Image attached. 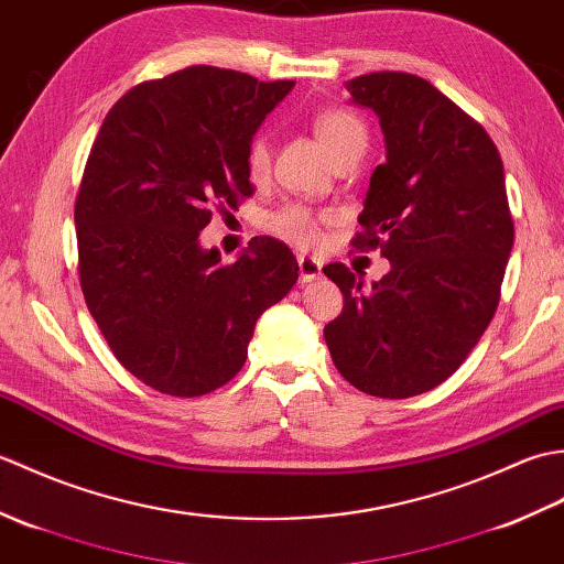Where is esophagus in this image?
Listing matches in <instances>:
<instances>
[{"label": "esophagus", "instance_id": "34e87169", "mask_svg": "<svg viewBox=\"0 0 564 564\" xmlns=\"http://www.w3.org/2000/svg\"><path fill=\"white\" fill-rule=\"evenodd\" d=\"M297 273H301V281L310 283L322 275V261L315 257H297Z\"/></svg>", "mask_w": 564, "mask_h": 564}]
</instances>
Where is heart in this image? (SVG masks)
<instances>
[{
    "label": "heart",
    "instance_id": "obj_1",
    "mask_svg": "<svg viewBox=\"0 0 564 564\" xmlns=\"http://www.w3.org/2000/svg\"><path fill=\"white\" fill-rule=\"evenodd\" d=\"M313 128L334 162L361 158L368 145V128L366 123L349 109H322L313 118ZM247 174L251 182H261L269 174L271 166V142L267 133H257L249 140L247 148ZM322 215L303 203H285L279 210H273L267 218V227L281 239L297 247H313L319 239Z\"/></svg>",
    "mask_w": 564,
    "mask_h": 564
}]
</instances>
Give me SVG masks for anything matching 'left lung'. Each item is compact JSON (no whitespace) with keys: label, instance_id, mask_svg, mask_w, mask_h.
Here are the masks:
<instances>
[{"label":"left lung","instance_id":"obj_1","mask_svg":"<svg viewBox=\"0 0 564 564\" xmlns=\"http://www.w3.org/2000/svg\"><path fill=\"white\" fill-rule=\"evenodd\" d=\"M380 116L388 162L370 176L358 251L380 249L378 283L334 261L344 310L325 327L332 361L366 394L404 400L441 386L492 322L513 245L505 164L487 130L410 72L349 82Z\"/></svg>","mask_w":564,"mask_h":564}]
</instances>
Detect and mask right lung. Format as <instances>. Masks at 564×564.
Masks as SVG:
<instances>
[{
    "label": "right lung",
    "instance_id": "add662e5",
    "mask_svg": "<svg viewBox=\"0 0 564 564\" xmlns=\"http://www.w3.org/2000/svg\"><path fill=\"white\" fill-rule=\"evenodd\" d=\"M291 79L194 65L126 91L94 140L75 203L79 285L128 373L174 398L230 382L263 310L297 281L281 239L220 261L198 235L251 196L247 148Z\"/></svg>",
    "mask_w": 564,
    "mask_h": 564
}]
</instances>
